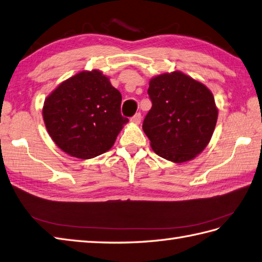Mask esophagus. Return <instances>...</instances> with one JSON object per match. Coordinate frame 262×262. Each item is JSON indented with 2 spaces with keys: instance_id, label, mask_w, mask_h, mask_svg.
Listing matches in <instances>:
<instances>
[{
  "instance_id": "1",
  "label": "esophagus",
  "mask_w": 262,
  "mask_h": 262,
  "mask_svg": "<svg viewBox=\"0 0 262 262\" xmlns=\"http://www.w3.org/2000/svg\"><path fill=\"white\" fill-rule=\"evenodd\" d=\"M141 119H142V116H141V113H136L135 116H133L132 118H131V121L133 123H136V124H139L140 122H141Z\"/></svg>"
}]
</instances>
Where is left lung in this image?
<instances>
[{"label": "left lung", "mask_w": 262, "mask_h": 262, "mask_svg": "<svg viewBox=\"0 0 262 262\" xmlns=\"http://www.w3.org/2000/svg\"><path fill=\"white\" fill-rule=\"evenodd\" d=\"M152 102L142 129L158 156L174 163L192 160L213 135L218 109L212 92L180 71L163 73L149 82Z\"/></svg>", "instance_id": "obj_1"}]
</instances>
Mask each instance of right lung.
<instances>
[{
    "mask_svg": "<svg viewBox=\"0 0 262 262\" xmlns=\"http://www.w3.org/2000/svg\"><path fill=\"white\" fill-rule=\"evenodd\" d=\"M121 93L99 70L81 71L49 94L43 120L50 137L69 156L92 159L109 151L125 123Z\"/></svg>",
    "mask_w": 262,
    "mask_h": 262,
    "instance_id": "add662e5",
    "label": "right lung"
}]
</instances>
